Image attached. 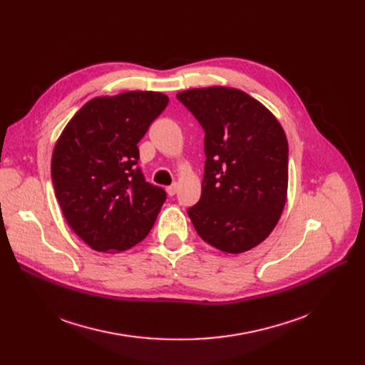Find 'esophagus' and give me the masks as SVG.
<instances>
[{
  "instance_id": "esophagus-1",
  "label": "esophagus",
  "mask_w": 365,
  "mask_h": 365,
  "mask_svg": "<svg viewBox=\"0 0 365 365\" xmlns=\"http://www.w3.org/2000/svg\"><path fill=\"white\" fill-rule=\"evenodd\" d=\"M165 190H167V194H168L170 197L176 195V192H178V183H173V185L167 186V187H165Z\"/></svg>"
}]
</instances>
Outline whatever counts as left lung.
Instances as JSON below:
<instances>
[{
    "mask_svg": "<svg viewBox=\"0 0 365 365\" xmlns=\"http://www.w3.org/2000/svg\"><path fill=\"white\" fill-rule=\"evenodd\" d=\"M176 98L205 133L201 198L187 215L210 245L232 255L250 250L272 232L285 205V133L271 110L238 88H192Z\"/></svg>",
    "mask_w": 365,
    "mask_h": 365,
    "instance_id": "left-lung-1",
    "label": "left lung"
}]
</instances>
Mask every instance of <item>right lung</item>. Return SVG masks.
Segmentation results:
<instances>
[{
    "label": "right lung",
    "mask_w": 365,
    "mask_h": 365,
    "mask_svg": "<svg viewBox=\"0 0 365 365\" xmlns=\"http://www.w3.org/2000/svg\"><path fill=\"white\" fill-rule=\"evenodd\" d=\"M167 103L158 91L94 98L56 142V198L72 231L96 252L131 248L157 220L167 195L145 180L138 143Z\"/></svg>",
    "instance_id": "obj_1"
}]
</instances>
